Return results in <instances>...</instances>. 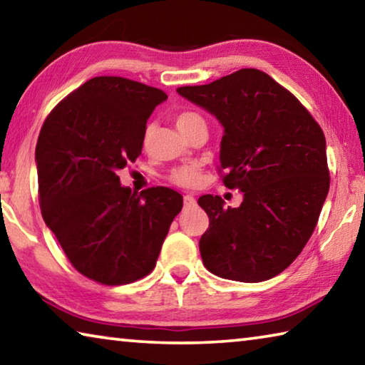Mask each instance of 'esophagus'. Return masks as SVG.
<instances>
[{
    "mask_svg": "<svg viewBox=\"0 0 365 365\" xmlns=\"http://www.w3.org/2000/svg\"><path fill=\"white\" fill-rule=\"evenodd\" d=\"M183 205H185V207H188V209L195 207V206H196L195 196H193V195H185V196H183Z\"/></svg>",
    "mask_w": 365,
    "mask_h": 365,
    "instance_id": "obj_1",
    "label": "esophagus"
}]
</instances>
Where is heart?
Instances as JSON below:
<instances>
[{"instance_id": "b5f03b06", "label": "heart", "mask_w": 365, "mask_h": 365, "mask_svg": "<svg viewBox=\"0 0 365 365\" xmlns=\"http://www.w3.org/2000/svg\"><path fill=\"white\" fill-rule=\"evenodd\" d=\"M202 120L200 114L191 113V110H183V113L175 115V125L178 130L185 133L193 123ZM148 140V135L145 137V143ZM169 180L182 188H195L202 180V165L200 163H190L178 165V168L172 169L169 174Z\"/></svg>"}]
</instances>
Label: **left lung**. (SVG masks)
I'll return each mask as SVG.
<instances>
[{"instance_id":"left-lung-1","label":"left lung","mask_w":365,"mask_h":365,"mask_svg":"<svg viewBox=\"0 0 365 365\" xmlns=\"http://www.w3.org/2000/svg\"><path fill=\"white\" fill-rule=\"evenodd\" d=\"M177 91L224 125L222 182L243 191L240 207H224L220 196L197 200L209 217L202 264L246 283L279 275L309 242L329 193L322 128L298 98L257 69Z\"/></svg>"}]
</instances>
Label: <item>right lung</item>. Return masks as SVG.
Segmentation results:
<instances>
[{
    "label": "right lung",
    "instance_id": "obj_1",
    "mask_svg": "<svg viewBox=\"0 0 365 365\" xmlns=\"http://www.w3.org/2000/svg\"><path fill=\"white\" fill-rule=\"evenodd\" d=\"M163 90L123 77H95L43 123L35 150L45 224L86 279L127 285L156 265L183 197L153 187L132 193L117 170L141 154L146 122Z\"/></svg>",
    "mask_w": 365,
    "mask_h": 365
}]
</instances>
